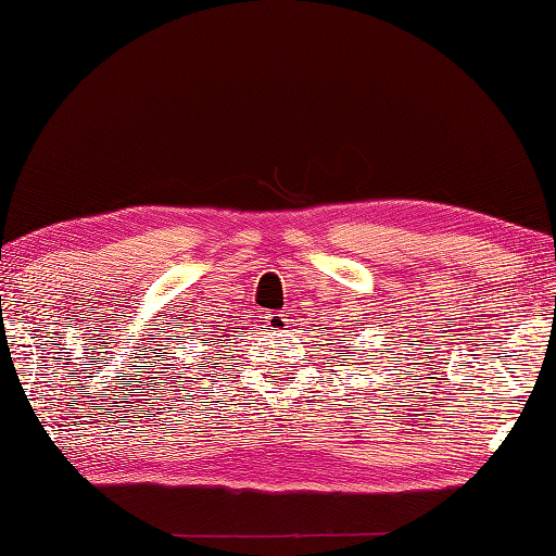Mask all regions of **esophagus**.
<instances>
[{"label": "esophagus", "instance_id": "1", "mask_svg": "<svg viewBox=\"0 0 556 556\" xmlns=\"http://www.w3.org/2000/svg\"><path fill=\"white\" fill-rule=\"evenodd\" d=\"M265 321H267L269 328H275V331H285L287 324H289V318H287L285 312H267L265 314Z\"/></svg>", "mask_w": 556, "mask_h": 556}]
</instances>
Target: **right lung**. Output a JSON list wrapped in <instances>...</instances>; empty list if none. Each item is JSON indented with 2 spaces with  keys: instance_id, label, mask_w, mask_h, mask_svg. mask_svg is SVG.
I'll return each mask as SVG.
<instances>
[{
  "instance_id": "add662e5",
  "label": "right lung",
  "mask_w": 556,
  "mask_h": 556,
  "mask_svg": "<svg viewBox=\"0 0 556 556\" xmlns=\"http://www.w3.org/2000/svg\"><path fill=\"white\" fill-rule=\"evenodd\" d=\"M203 333H205V331H203ZM211 341H215V338H211Z\"/></svg>"
}]
</instances>
